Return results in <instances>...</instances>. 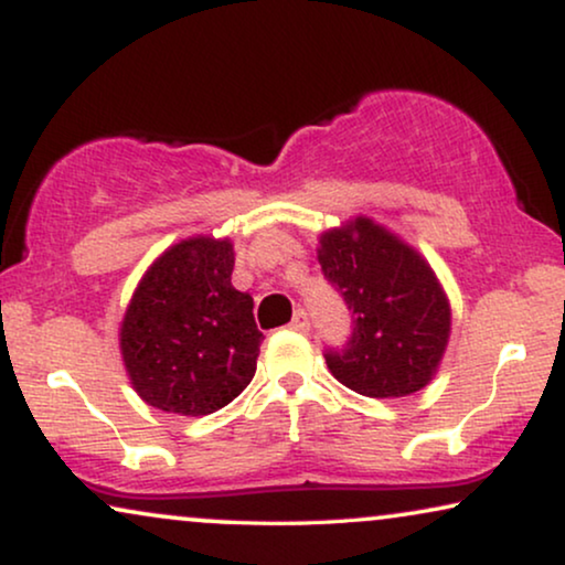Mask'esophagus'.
<instances>
[{
    "label": "esophagus",
    "instance_id": "obj_1",
    "mask_svg": "<svg viewBox=\"0 0 565 565\" xmlns=\"http://www.w3.org/2000/svg\"><path fill=\"white\" fill-rule=\"evenodd\" d=\"M290 329L300 331V334H306V331L311 329V321H308L306 311H296V316H292V321H290Z\"/></svg>",
    "mask_w": 565,
    "mask_h": 565
}]
</instances>
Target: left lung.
<instances>
[{"label": "left lung", "instance_id": "1", "mask_svg": "<svg viewBox=\"0 0 565 565\" xmlns=\"http://www.w3.org/2000/svg\"><path fill=\"white\" fill-rule=\"evenodd\" d=\"M319 265L352 311V337L327 365L360 396L401 398L437 373L450 339L452 313L435 269L414 246L358 215L323 231Z\"/></svg>", "mask_w": 565, "mask_h": 565}]
</instances>
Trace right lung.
Instances as JSON below:
<instances>
[{
  "label": "right lung",
  "instance_id": "1",
  "mask_svg": "<svg viewBox=\"0 0 565 565\" xmlns=\"http://www.w3.org/2000/svg\"><path fill=\"white\" fill-rule=\"evenodd\" d=\"M231 273L234 244L213 236L182 238L146 269L120 321V354L149 406L205 416L252 383L265 337Z\"/></svg>",
  "mask_w": 565,
  "mask_h": 565
}]
</instances>
